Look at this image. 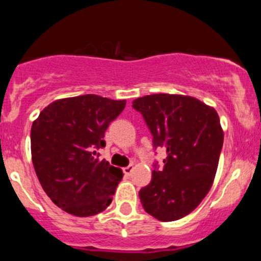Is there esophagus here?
<instances>
[{
  "instance_id": "1",
  "label": "esophagus",
  "mask_w": 261,
  "mask_h": 261,
  "mask_svg": "<svg viewBox=\"0 0 261 261\" xmlns=\"http://www.w3.org/2000/svg\"><path fill=\"white\" fill-rule=\"evenodd\" d=\"M132 171H133V166H126V167L123 168V172L125 176H130Z\"/></svg>"
}]
</instances>
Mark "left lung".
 <instances>
[{"mask_svg":"<svg viewBox=\"0 0 261 261\" xmlns=\"http://www.w3.org/2000/svg\"><path fill=\"white\" fill-rule=\"evenodd\" d=\"M153 136L165 147L163 168L140 191L145 211L163 222L180 220L202 201L216 176L223 132L216 110L192 96L153 94L133 100Z\"/></svg>","mask_w":261,"mask_h":261,"instance_id":"obj_1","label":"left lung"}]
</instances>
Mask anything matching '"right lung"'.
I'll return each mask as SVG.
<instances>
[{"label": "right lung", "instance_id": "right-lung-1", "mask_svg": "<svg viewBox=\"0 0 261 261\" xmlns=\"http://www.w3.org/2000/svg\"><path fill=\"white\" fill-rule=\"evenodd\" d=\"M125 107L87 94L59 99L41 111L31 128L34 168L48 197L66 213L95 216L112 201L123 172L99 159L106 129Z\"/></svg>", "mask_w": 261, "mask_h": 261}]
</instances>
